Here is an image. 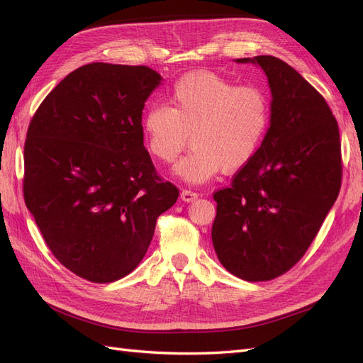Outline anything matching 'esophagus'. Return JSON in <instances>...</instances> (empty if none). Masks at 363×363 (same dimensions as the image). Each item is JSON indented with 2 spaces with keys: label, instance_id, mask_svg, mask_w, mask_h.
Segmentation results:
<instances>
[{
  "label": "esophagus",
  "instance_id": "obj_1",
  "mask_svg": "<svg viewBox=\"0 0 363 363\" xmlns=\"http://www.w3.org/2000/svg\"><path fill=\"white\" fill-rule=\"evenodd\" d=\"M180 199H182L184 203H191V201H195L196 199H199V194H195V192H192V191L184 189V191H182V194H180Z\"/></svg>",
  "mask_w": 363,
  "mask_h": 363
}]
</instances>
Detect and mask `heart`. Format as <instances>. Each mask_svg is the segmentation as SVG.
<instances>
[{
    "instance_id": "1",
    "label": "heart",
    "mask_w": 363,
    "mask_h": 363,
    "mask_svg": "<svg viewBox=\"0 0 363 363\" xmlns=\"http://www.w3.org/2000/svg\"><path fill=\"white\" fill-rule=\"evenodd\" d=\"M168 100V107L145 112L142 133L150 155L163 163L179 157L191 135V152L174 167L175 177L188 184H203L221 169H242L268 133L271 104L260 87L191 72L172 86Z\"/></svg>"
}]
</instances>
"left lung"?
<instances>
[{
    "label": "left lung",
    "mask_w": 363,
    "mask_h": 363,
    "mask_svg": "<svg viewBox=\"0 0 363 363\" xmlns=\"http://www.w3.org/2000/svg\"><path fill=\"white\" fill-rule=\"evenodd\" d=\"M260 67L271 91V123L257 155L232 186L215 192L212 242L223 267L248 281L281 276L309 248L340 189L337 123L325 100L286 62Z\"/></svg>",
    "instance_id": "1"
}]
</instances>
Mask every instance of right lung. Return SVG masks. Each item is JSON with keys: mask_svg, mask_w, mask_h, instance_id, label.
Wrapping results in <instances>:
<instances>
[{"mask_svg": "<svg viewBox=\"0 0 363 363\" xmlns=\"http://www.w3.org/2000/svg\"><path fill=\"white\" fill-rule=\"evenodd\" d=\"M162 75L89 63L54 87L24 147V200L63 267L94 283L125 277L144 259L156 219L179 199L160 180L142 111Z\"/></svg>", "mask_w": 363, "mask_h": 363, "instance_id": "1", "label": "right lung"}]
</instances>
